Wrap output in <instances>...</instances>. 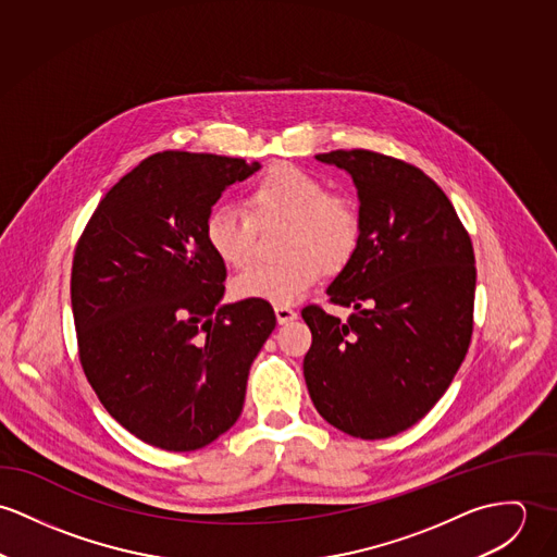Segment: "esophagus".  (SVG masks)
<instances>
[{
	"label": "esophagus",
	"instance_id": "34e87169",
	"mask_svg": "<svg viewBox=\"0 0 557 557\" xmlns=\"http://www.w3.org/2000/svg\"><path fill=\"white\" fill-rule=\"evenodd\" d=\"M275 315H277L280 324H286L297 318V309L288 308V306H275Z\"/></svg>",
	"mask_w": 557,
	"mask_h": 557
}]
</instances>
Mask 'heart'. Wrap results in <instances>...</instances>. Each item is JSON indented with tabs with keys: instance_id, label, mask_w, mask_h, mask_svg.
<instances>
[{
	"instance_id": "heart-1",
	"label": "heart",
	"mask_w": 557,
	"mask_h": 557,
	"mask_svg": "<svg viewBox=\"0 0 557 557\" xmlns=\"http://www.w3.org/2000/svg\"><path fill=\"white\" fill-rule=\"evenodd\" d=\"M248 211L220 202L205 218V242L226 267L248 264L256 224L286 222L277 262H256L233 282L239 299L273 306L299 301L324 273L344 271L357 256L363 218L355 198L329 191L324 182L295 164L267 169L248 191Z\"/></svg>"
}]
</instances>
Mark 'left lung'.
<instances>
[{"mask_svg":"<svg viewBox=\"0 0 557 557\" xmlns=\"http://www.w3.org/2000/svg\"><path fill=\"white\" fill-rule=\"evenodd\" d=\"M350 173L363 237L326 288L355 308L346 322L320 306L304 359L309 397L333 428L382 440L419 423L446 393L474 329V248L448 196L421 169L370 149L318 153Z\"/></svg>","mask_w":557,"mask_h":557,"instance_id":"8db88e82","label":"left lung"}]
</instances>
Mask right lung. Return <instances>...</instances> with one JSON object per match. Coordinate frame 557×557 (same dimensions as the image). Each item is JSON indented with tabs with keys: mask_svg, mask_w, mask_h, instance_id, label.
Returning a JSON list of instances; mask_svg holds the SVG:
<instances>
[{
	"mask_svg": "<svg viewBox=\"0 0 557 557\" xmlns=\"http://www.w3.org/2000/svg\"><path fill=\"white\" fill-rule=\"evenodd\" d=\"M260 169L162 151L107 191L72 260L78 361L107 412L138 440L186 453L228 432L275 329L267 301L220 306L226 264L205 242L222 191Z\"/></svg>",
	"mask_w": 557,
	"mask_h": 557,
	"instance_id": "1",
	"label": "right lung"
}]
</instances>
